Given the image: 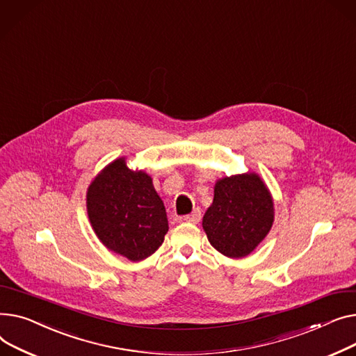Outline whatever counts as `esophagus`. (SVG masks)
Masks as SVG:
<instances>
[{
  "label": "esophagus",
  "instance_id": "esophagus-1",
  "mask_svg": "<svg viewBox=\"0 0 356 356\" xmlns=\"http://www.w3.org/2000/svg\"><path fill=\"white\" fill-rule=\"evenodd\" d=\"M186 222H193V224H198L200 222V220H201V211H200V208H195V210L191 213V214H188V216H185V218H184Z\"/></svg>",
  "mask_w": 356,
  "mask_h": 356
}]
</instances>
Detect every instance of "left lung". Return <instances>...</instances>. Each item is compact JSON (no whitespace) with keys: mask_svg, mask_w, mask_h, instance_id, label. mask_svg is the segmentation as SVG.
Listing matches in <instances>:
<instances>
[{"mask_svg":"<svg viewBox=\"0 0 356 356\" xmlns=\"http://www.w3.org/2000/svg\"><path fill=\"white\" fill-rule=\"evenodd\" d=\"M273 221L275 202L266 182L256 172H244L217 179L202 228L217 252L241 259L254 252Z\"/></svg>","mask_w":356,"mask_h":356,"instance_id":"left-lung-1","label":"left lung"}]
</instances>
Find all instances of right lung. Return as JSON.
I'll return each instance as SVG.
<instances>
[{"instance_id":"1","label":"right lung","mask_w":356,"mask_h":356,"mask_svg":"<svg viewBox=\"0 0 356 356\" xmlns=\"http://www.w3.org/2000/svg\"><path fill=\"white\" fill-rule=\"evenodd\" d=\"M86 207L102 244L131 261L154 254L168 233L165 205L151 175L131 170L124 156L108 163L93 178Z\"/></svg>"}]
</instances>
